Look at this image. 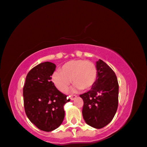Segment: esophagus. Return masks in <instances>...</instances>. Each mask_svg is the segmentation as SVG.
Instances as JSON below:
<instances>
[{"label":"esophagus","instance_id":"esophagus-1","mask_svg":"<svg viewBox=\"0 0 147 147\" xmlns=\"http://www.w3.org/2000/svg\"><path fill=\"white\" fill-rule=\"evenodd\" d=\"M76 97H77V95H71V96H69V98L71 100L75 99Z\"/></svg>","mask_w":147,"mask_h":147}]
</instances>
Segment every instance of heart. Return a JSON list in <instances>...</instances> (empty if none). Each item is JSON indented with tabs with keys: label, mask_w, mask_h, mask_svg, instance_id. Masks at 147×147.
I'll list each match as a JSON object with an SVG mask.
<instances>
[{
	"label": "heart",
	"mask_w": 147,
	"mask_h": 147,
	"mask_svg": "<svg viewBox=\"0 0 147 147\" xmlns=\"http://www.w3.org/2000/svg\"><path fill=\"white\" fill-rule=\"evenodd\" d=\"M97 69L94 63L85 59H74L65 63L60 71L53 74L52 80L56 88L64 91L72 82L75 85L74 89H91L96 82Z\"/></svg>",
	"instance_id": "heart-1"
}]
</instances>
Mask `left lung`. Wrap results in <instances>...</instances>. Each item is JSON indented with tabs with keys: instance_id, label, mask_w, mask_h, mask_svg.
<instances>
[{
	"instance_id": "1",
	"label": "left lung",
	"mask_w": 147,
	"mask_h": 147,
	"mask_svg": "<svg viewBox=\"0 0 147 147\" xmlns=\"http://www.w3.org/2000/svg\"><path fill=\"white\" fill-rule=\"evenodd\" d=\"M96 67V82L80 96L84 101V121L93 128L101 129L112 121L117 110L119 84L115 72L105 62L99 59Z\"/></svg>"
}]
</instances>
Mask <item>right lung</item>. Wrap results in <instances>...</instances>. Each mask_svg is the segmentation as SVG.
Returning <instances> with one entry per match:
<instances>
[{"mask_svg": "<svg viewBox=\"0 0 147 147\" xmlns=\"http://www.w3.org/2000/svg\"><path fill=\"white\" fill-rule=\"evenodd\" d=\"M55 69L56 65L49 61L37 65L27 74L23 88L28 118L37 128L46 132L60 126L65 116L63 107L70 101L51 81Z\"/></svg>", "mask_w": 147, "mask_h": 147, "instance_id": "1", "label": "right lung"}]
</instances>
